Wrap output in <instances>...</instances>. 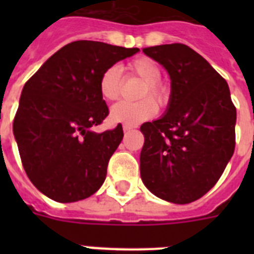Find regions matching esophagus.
<instances>
[{"label":"esophagus","mask_w":254,"mask_h":254,"mask_svg":"<svg viewBox=\"0 0 254 254\" xmlns=\"http://www.w3.org/2000/svg\"><path fill=\"white\" fill-rule=\"evenodd\" d=\"M134 127H135V125H129V124H125V125L123 127V129H124V131H127V130H131V129H134Z\"/></svg>","instance_id":"34e87169"}]
</instances>
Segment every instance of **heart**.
Masks as SVG:
<instances>
[{
	"instance_id": "b5f03b06",
	"label": "heart",
	"mask_w": 254,
	"mask_h": 254,
	"mask_svg": "<svg viewBox=\"0 0 254 254\" xmlns=\"http://www.w3.org/2000/svg\"><path fill=\"white\" fill-rule=\"evenodd\" d=\"M127 73L142 80L139 87L137 101H121L116 104L111 111V119L115 123H124L129 125L142 123L151 119L159 108L169 105L171 99V88L167 83L159 79L161 68L150 58L138 57L127 64ZM123 91V76L117 65H111L104 69L99 77V92L107 101H116L120 99Z\"/></svg>"
}]
</instances>
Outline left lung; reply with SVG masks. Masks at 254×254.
I'll use <instances>...</instances> for the list:
<instances>
[{"label":"left lung","instance_id":"8db88e82","mask_svg":"<svg viewBox=\"0 0 254 254\" xmlns=\"http://www.w3.org/2000/svg\"><path fill=\"white\" fill-rule=\"evenodd\" d=\"M171 79L167 113L141 125V178L155 196L187 204L208 192L236 145V107L227 81L182 43L142 50Z\"/></svg>","mask_w":254,"mask_h":254}]
</instances>
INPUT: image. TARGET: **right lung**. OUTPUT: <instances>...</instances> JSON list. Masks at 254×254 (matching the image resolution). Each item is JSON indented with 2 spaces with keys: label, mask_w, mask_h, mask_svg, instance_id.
Here are the masks:
<instances>
[{
  "label": "right lung",
  "mask_w": 254,
  "mask_h": 254,
  "mask_svg": "<svg viewBox=\"0 0 254 254\" xmlns=\"http://www.w3.org/2000/svg\"><path fill=\"white\" fill-rule=\"evenodd\" d=\"M138 51L103 42H72L26 81L14 137L27 177L50 199L81 200L104 183L124 131L121 125L92 131L109 115L99 77L107 67Z\"/></svg>",
  "instance_id": "add662e5"
}]
</instances>
